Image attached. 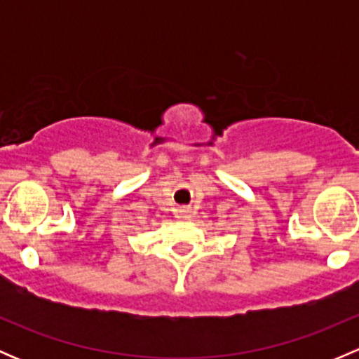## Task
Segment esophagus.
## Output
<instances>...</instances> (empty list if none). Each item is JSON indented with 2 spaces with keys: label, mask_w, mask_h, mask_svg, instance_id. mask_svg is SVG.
<instances>
[{
  "label": "esophagus",
  "mask_w": 359,
  "mask_h": 359,
  "mask_svg": "<svg viewBox=\"0 0 359 359\" xmlns=\"http://www.w3.org/2000/svg\"><path fill=\"white\" fill-rule=\"evenodd\" d=\"M189 213H191L189 208H180L179 210V215H182V217H189Z\"/></svg>",
  "instance_id": "obj_1"
}]
</instances>
